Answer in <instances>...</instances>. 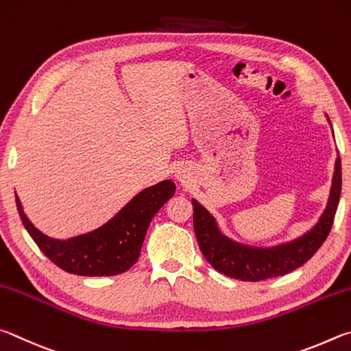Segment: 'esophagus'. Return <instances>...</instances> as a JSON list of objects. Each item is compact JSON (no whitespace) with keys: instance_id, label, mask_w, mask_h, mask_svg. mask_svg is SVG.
Masks as SVG:
<instances>
[{"instance_id":"esophagus-1","label":"esophagus","mask_w":351,"mask_h":351,"mask_svg":"<svg viewBox=\"0 0 351 351\" xmlns=\"http://www.w3.org/2000/svg\"><path fill=\"white\" fill-rule=\"evenodd\" d=\"M176 179L179 180L182 185H185V183H188V174L185 169H177L176 171Z\"/></svg>"}]
</instances>
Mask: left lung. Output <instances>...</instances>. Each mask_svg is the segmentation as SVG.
Masks as SVG:
<instances>
[{
	"label": "left lung",
	"mask_w": 351,
	"mask_h": 351,
	"mask_svg": "<svg viewBox=\"0 0 351 351\" xmlns=\"http://www.w3.org/2000/svg\"><path fill=\"white\" fill-rule=\"evenodd\" d=\"M341 188L342 169L341 157H337L328 205L317 225L291 243L263 250L243 247L226 239L219 231L211 214L193 199L194 231L202 254L219 273L245 282H259L291 273L311 259L328 237L341 199Z\"/></svg>",
	"instance_id": "1"
}]
</instances>
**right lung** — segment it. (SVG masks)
I'll use <instances>...</instances> for the list:
<instances>
[{"mask_svg":"<svg viewBox=\"0 0 351 351\" xmlns=\"http://www.w3.org/2000/svg\"><path fill=\"white\" fill-rule=\"evenodd\" d=\"M174 194V182H160L135 195L101 228L67 241L51 239L36 230L15 197L24 228L49 261L72 274L115 276L137 262L152 217Z\"/></svg>","mask_w":351,"mask_h":351,"instance_id":"add662e5","label":"right lung"}]
</instances>
